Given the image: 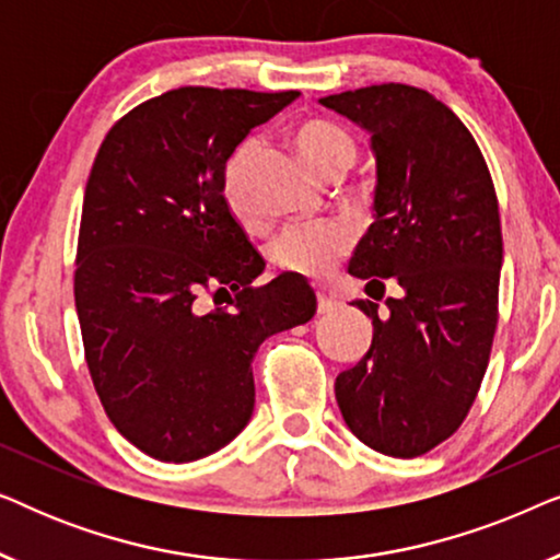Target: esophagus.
Returning <instances> with one entry per match:
<instances>
[{
    "label": "esophagus",
    "instance_id": "34e87169",
    "mask_svg": "<svg viewBox=\"0 0 560 560\" xmlns=\"http://www.w3.org/2000/svg\"><path fill=\"white\" fill-rule=\"evenodd\" d=\"M316 301H318V316H326V313H334L336 311V303L331 295H326V293H318L316 295Z\"/></svg>",
    "mask_w": 560,
    "mask_h": 560
}]
</instances>
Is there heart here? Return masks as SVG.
<instances>
[{"label":"heart","instance_id":"1","mask_svg":"<svg viewBox=\"0 0 560 560\" xmlns=\"http://www.w3.org/2000/svg\"><path fill=\"white\" fill-rule=\"evenodd\" d=\"M293 144L313 173L320 178L334 167H351L357 158L354 140L341 127L324 119H303L293 127ZM255 144L242 142L224 171V196L232 211L247 224L244 211V173ZM351 249V236L341 226H290L270 244V259L280 270L303 278H326Z\"/></svg>","mask_w":560,"mask_h":560}]
</instances>
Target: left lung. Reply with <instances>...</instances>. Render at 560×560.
Returning a JSON list of instances; mask_svg holds the SVG:
<instances>
[{
  "mask_svg": "<svg viewBox=\"0 0 560 560\" xmlns=\"http://www.w3.org/2000/svg\"><path fill=\"white\" fill-rule=\"evenodd\" d=\"M357 121L377 160L374 224L349 272L387 313L372 347L336 377L351 433L380 454L412 458L458 431L477 400L497 328L502 267L492 175L464 121L423 89L382 83L324 96Z\"/></svg>",
  "mask_w": 560,
  "mask_h": 560,
  "instance_id": "obj_1",
  "label": "left lung"
}]
</instances>
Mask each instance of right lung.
Returning <instances> with one entry per match:
<instances>
[{"label": "right lung", "instance_id": "1", "mask_svg": "<svg viewBox=\"0 0 560 560\" xmlns=\"http://www.w3.org/2000/svg\"><path fill=\"white\" fill-rule=\"evenodd\" d=\"M298 91L183 86L125 114L83 194L73 293L86 364L114 428L160 462H196L255 410L252 359L316 313L303 280H252L265 259L224 198L244 137ZM226 302L209 314L197 295Z\"/></svg>", "mask_w": 560, "mask_h": 560}]
</instances>
